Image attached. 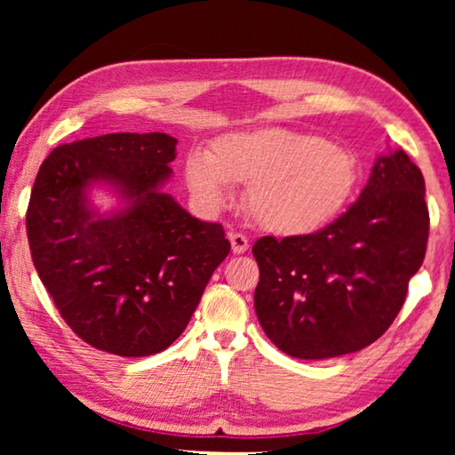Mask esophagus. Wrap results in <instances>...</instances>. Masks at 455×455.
Returning <instances> with one entry per match:
<instances>
[{
	"label": "esophagus",
	"instance_id": "34e87169",
	"mask_svg": "<svg viewBox=\"0 0 455 455\" xmlns=\"http://www.w3.org/2000/svg\"><path fill=\"white\" fill-rule=\"evenodd\" d=\"M230 244H233L235 255H243V252L249 249V238L241 233H230Z\"/></svg>",
	"mask_w": 455,
	"mask_h": 455
}]
</instances>
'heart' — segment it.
Returning a JSON list of instances; mask_svg holds the SVG:
<instances>
[{"label":"heart","instance_id":"obj_1","mask_svg":"<svg viewBox=\"0 0 455 455\" xmlns=\"http://www.w3.org/2000/svg\"><path fill=\"white\" fill-rule=\"evenodd\" d=\"M355 154L325 136L267 126L214 138L209 152L188 154L184 179L206 206L228 198V184L249 187L246 206L259 227L283 236L317 233L355 195Z\"/></svg>","mask_w":455,"mask_h":455}]
</instances>
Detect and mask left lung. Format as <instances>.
Wrapping results in <instances>:
<instances>
[{
	"mask_svg": "<svg viewBox=\"0 0 455 455\" xmlns=\"http://www.w3.org/2000/svg\"><path fill=\"white\" fill-rule=\"evenodd\" d=\"M429 236L426 182L403 150L379 156L341 217L303 236H263L255 311L267 337L297 359L345 355L395 321Z\"/></svg>",
	"mask_w": 455,
	"mask_h": 455,
	"instance_id": "left-lung-1",
	"label": "left lung"
}]
</instances>
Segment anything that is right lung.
I'll use <instances>...</instances> for the list:
<instances>
[{
  "label": "right lung",
  "mask_w": 455,
  "mask_h": 455,
  "mask_svg": "<svg viewBox=\"0 0 455 455\" xmlns=\"http://www.w3.org/2000/svg\"><path fill=\"white\" fill-rule=\"evenodd\" d=\"M179 140L104 134L61 144L29 196V251L61 319L82 341L120 357L164 351L187 329L206 283L230 252L225 228L160 190ZM104 180L129 204L100 218L85 190Z\"/></svg>",
  "instance_id": "1"
}]
</instances>
